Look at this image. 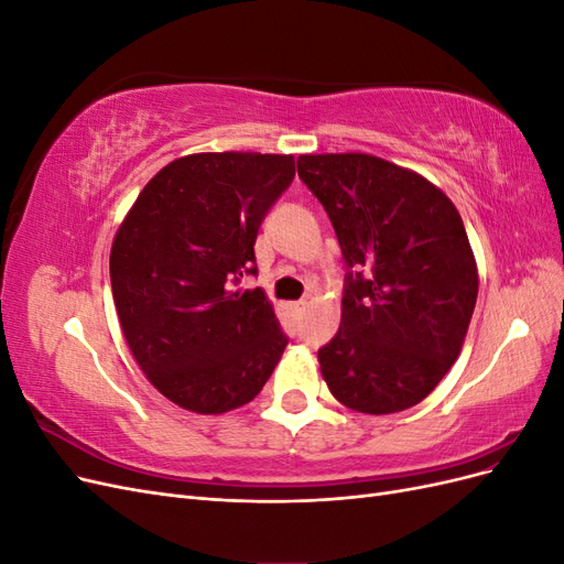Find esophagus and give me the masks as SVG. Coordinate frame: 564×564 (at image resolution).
I'll list each match as a JSON object with an SVG mask.
<instances>
[{
	"label": "esophagus",
	"mask_w": 564,
	"mask_h": 564,
	"mask_svg": "<svg viewBox=\"0 0 564 564\" xmlns=\"http://www.w3.org/2000/svg\"><path fill=\"white\" fill-rule=\"evenodd\" d=\"M289 311L294 315H301L305 311V301H296V303H289Z\"/></svg>",
	"instance_id": "34e87169"
}]
</instances>
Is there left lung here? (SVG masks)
I'll use <instances>...</instances> for the list:
<instances>
[{"label":"left lung","mask_w":564,"mask_h":564,"mask_svg":"<svg viewBox=\"0 0 564 564\" xmlns=\"http://www.w3.org/2000/svg\"><path fill=\"white\" fill-rule=\"evenodd\" d=\"M348 263L340 327L317 360L352 412L395 414L452 369L477 301V263L454 202L429 178L365 152L301 155Z\"/></svg>","instance_id":"obj_1"}]
</instances>
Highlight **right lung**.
Masks as SVG:
<instances>
[{
  "label": "right lung",
  "instance_id": "obj_1",
  "mask_svg": "<svg viewBox=\"0 0 564 564\" xmlns=\"http://www.w3.org/2000/svg\"><path fill=\"white\" fill-rule=\"evenodd\" d=\"M294 174V155L195 152L160 169L117 228L110 282L129 350L187 412L251 402L286 348L263 289L235 286Z\"/></svg>",
  "mask_w": 564,
  "mask_h": 564
}]
</instances>
